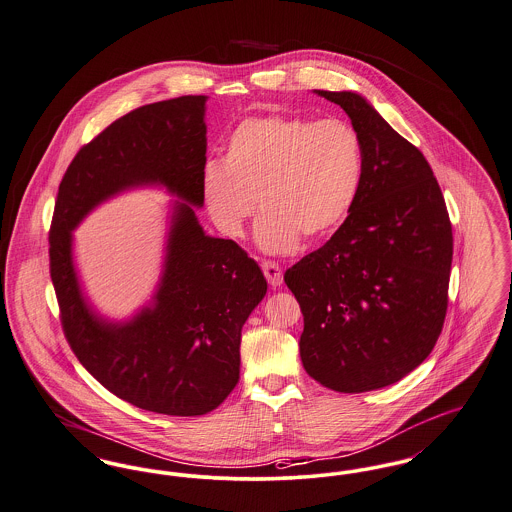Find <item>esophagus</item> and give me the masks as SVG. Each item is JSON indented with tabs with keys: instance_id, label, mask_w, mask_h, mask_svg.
I'll return each instance as SVG.
<instances>
[{
	"instance_id": "esophagus-1",
	"label": "esophagus",
	"mask_w": 512,
	"mask_h": 512,
	"mask_svg": "<svg viewBox=\"0 0 512 512\" xmlns=\"http://www.w3.org/2000/svg\"><path fill=\"white\" fill-rule=\"evenodd\" d=\"M262 272H264L266 279H268V283H270L272 287H277V285H281V283H283V270H281V266H279V264H275L272 260L262 262Z\"/></svg>"
}]
</instances>
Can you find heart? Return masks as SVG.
Instances as JSON below:
<instances>
[{
  "label": "heart",
  "mask_w": 512,
  "mask_h": 512,
  "mask_svg": "<svg viewBox=\"0 0 512 512\" xmlns=\"http://www.w3.org/2000/svg\"><path fill=\"white\" fill-rule=\"evenodd\" d=\"M363 176V143L349 122L248 118L229 137L221 167L205 169V205L215 225L239 239L258 200L264 213L256 242L266 252L285 254L301 237L332 235L357 202Z\"/></svg>",
  "instance_id": "1"
}]
</instances>
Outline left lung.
Segmentation results:
<instances>
[{"instance_id":"8db88e82","label":"left lung","mask_w":512,"mask_h":512,"mask_svg":"<svg viewBox=\"0 0 512 512\" xmlns=\"http://www.w3.org/2000/svg\"><path fill=\"white\" fill-rule=\"evenodd\" d=\"M340 104L361 136L359 198L324 246L285 272L301 305V359L322 386L378 390L419 367L443 332L452 227L423 153L351 91Z\"/></svg>"}]
</instances>
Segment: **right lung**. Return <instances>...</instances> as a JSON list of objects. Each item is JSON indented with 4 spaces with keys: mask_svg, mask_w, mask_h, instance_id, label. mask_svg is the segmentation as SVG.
Returning a JSON list of instances; mask_svg holds the SVG:
<instances>
[{
    "mask_svg": "<svg viewBox=\"0 0 512 512\" xmlns=\"http://www.w3.org/2000/svg\"><path fill=\"white\" fill-rule=\"evenodd\" d=\"M204 95L145 104L83 145L64 174L50 225V277L71 351L106 390L136 408L204 415L237 386L240 330L268 283L235 240L207 237ZM161 181L190 201L175 206L156 305L126 325L86 307L70 260V231L106 197Z\"/></svg>",
    "mask_w": 512,
    "mask_h": 512,
    "instance_id": "add662e5",
    "label": "right lung"
}]
</instances>
